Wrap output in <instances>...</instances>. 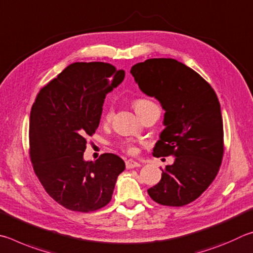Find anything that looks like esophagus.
Listing matches in <instances>:
<instances>
[{
	"label": "esophagus",
	"mask_w": 253,
	"mask_h": 253,
	"mask_svg": "<svg viewBox=\"0 0 253 253\" xmlns=\"http://www.w3.org/2000/svg\"><path fill=\"white\" fill-rule=\"evenodd\" d=\"M140 166H141L140 163L135 162V161H133V160H127V161H126V169H133V168H138V167H140Z\"/></svg>",
	"instance_id": "esophagus-1"
}]
</instances>
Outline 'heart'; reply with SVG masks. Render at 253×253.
<instances>
[{
	"label": "heart",
	"mask_w": 253,
	"mask_h": 253,
	"mask_svg": "<svg viewBox=\"0 0 253 253\" xmlns=\"http://www.w3.org/2000/svg\"><path fill=\"white\" fill-rule=\"evenodd\" d=\"M152 104H154L153 102H151L150 100H147V99H136L133 101V103H132L136 113H140L143 109H145L147 106L152 105ZM112 115H113V110L109 109L104 113V117H103L104 122H109L110 120L112 119ZM124 150H126V151L129 154H135L136 152H138V149H136L133 144H130V143L124 145Z\"/></svg>",
	"instance_id": "obj_1"
}]
</instances>
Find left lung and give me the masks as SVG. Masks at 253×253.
<instances>
[{"mask_svg":"<svg viewBox=\"0 0 253 253\" xmlns=\"http://www.w3.org/2000/svg\"><path fill=\"white\" fill-rule=\"evenodd\" d=\"M141 91L160 101L166 129L154 157H174L160 182L148 190L159 205L183 207L213 182L224 152L220 103L211 85L196 71L174 59H149L131 68Z\"/></svg>","mask_w":253,"mask_h":253,"instance_id":"obj_1","label":"left lung"}]
</instances>
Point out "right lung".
Wrapping results in <instances>:
<instances>
[{"mask_svg": "<svg viewBox=\"0 0 253 253\" xmlns=\"http://www.w3.org/2000/svg\"><path fill=\"white\" fill-rule=\"evenodd\" d=\"M104 62L70 64L38 93L30 115V158L48 196L66 209L92 212L112 199L121 158L103 153L84 161L88 136L100 123L105 94L124 79Z\"/></svg>", "mask_w": 253, "mask_h": 253, "instance_id": "right-lung-1", "label": "right lung"}]
</instances>
